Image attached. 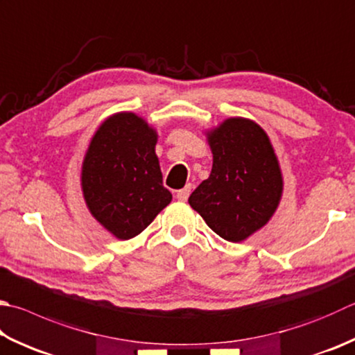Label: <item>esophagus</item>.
<instances>
[{"mask_svg":"<svg viewBox=\"0 0 355 355\" xmlns=\"http://www.w3.org/2000/svg\"><path fill=\"white\" fill-rule=\"evenodd\" d=\"M190 191H191V185L189 184V185H185L184 189H180V190L176 191V198L179 200H187V199H189V196H190Z\"/></svg>","mask_w":355,"mask_h":355,"instance_id":"34e87169","label":"esophagus"}]
</instances>
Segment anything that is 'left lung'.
Instances as JSON below:
<instances>
[{"label":"left lung","mask_w":355,"mask_h":355,"mask_svg":"<svg viewBox=\"0 0 355 355\" xmlns=\"http://www.w3.org/2000/svg\"><path fill=\"white\" fill-rule=\"evenodd\" d=\"M213 166L189 198L207 225L239 243L261 229L277 210L283 179L270 140L247 119H229L209 135Z\"/></svg>","instance_id":"1"}]
</instances>
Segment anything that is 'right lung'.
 Returning <instances> with one entry per match:
<instances>
[{"label":"right lung","instance_id":"1","mask_svg":"<svg viewBox=\"0 0 355 355\" xmlns=\"http://www.w3.org/2000/svg\"><path fill=\"white\" fill-rule=\"evenodd\" d=\"M145 120L120 112L105 120L83 160L82 187L94 218L119 239L144 232L171 202Z\"/></svg>","mask_w":355,"mask_h":355}]
</instances>
